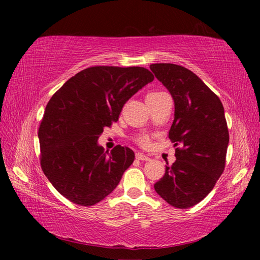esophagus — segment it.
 <instances>
[{
	"instance_id": "esophagus-1",
	"label": "esophagus",
	"mask_w": 260,
	"mask_h": 260,
	"mask_svg": "<svg viewBox=\"0 0 260 260\" xmlns=\"http://www.w3.org/2000/svg\"><path fill=\"white\" fill-rule=\"evenodd\" d=\"M135 157L138 160H150V158L144 155V153H142V152H136Z\"/></svg>"
}]
</instances>
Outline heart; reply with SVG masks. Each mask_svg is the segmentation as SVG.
Instances as JSON below:
<instances>
[{
    "mask_svg": "<svg viewBox=\"0 0 260 260\" xmlns=\"http://www.w3.org/2000/svg\"><path fill=\"white\" fill-rule=\"evenodd\" d=\"M159 94H162V93H159V91H152V93H150L149 95L153 96V95H159ZM139 143L143 147H148L149 143H150V141H149L148 136H141V138H139Z\"/></svg>",
    "mask_w": 260,
    "mask_h": 260,
    "instance_id": "1",
    "label": "heart"
}]
</instances>
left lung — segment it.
I'll return each mask as SVG.
<instances>
[{"label": "left lung", "mask_w": 260, "mask_h": 260, "mask_svg": "<svg viewBox=\"0 0 260 260\" xmlns=\"http://www.w3.org/2000/svg\"><path fill=\"white\" fill-rule=\"evenodd\" d=\"M150 70L174 101L169 138L175 160L166 165L155 190L174 208L188 209L205 199L225 169L230 134L221 101L201 79L175 64H151Z\"/></svg>", "instance_id": "left-lung-1"}]
</instances>
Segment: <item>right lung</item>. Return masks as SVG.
Returning <instances> with one entry per match:
<instances>
[{
  "mask_svg": "<svg viewBox=\"0 0 260 260\" xmlns=\"http://www.w3.org/2000/svg\"><path fill=\"white\" fill-rule=\"evenodd\" d=\"M153 80L140 67H93L70 78L48 102L39 141L41 167L65 199L82 206L111 193L134 161L132 149L104 151L98 140L117 121L124 104Z\"/></svg>",
  "mask_w": 260,
  "mask_h": 260,
  "instance_id": "right-lung-1",
  "label": "right lung"
}]
</instances>
